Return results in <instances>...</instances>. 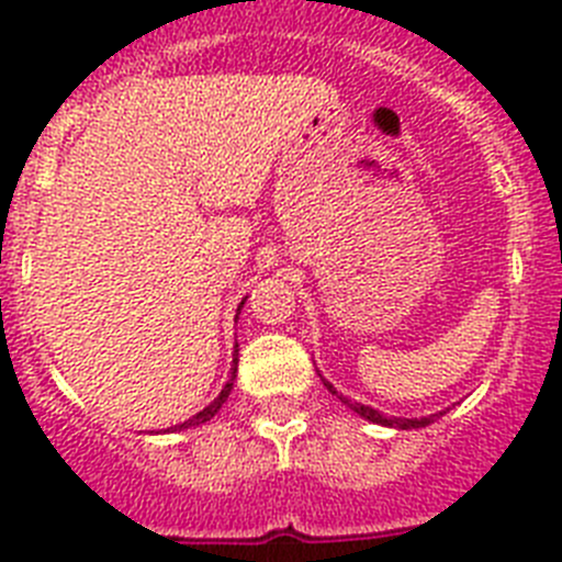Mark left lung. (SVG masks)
<instances>
[{"label": "left lung", "mask_w": 562, "mask_h": 562, "mask_svg": "<svg viewBox=\"0 0 562 562\" xmlns=\"http://www.w3.org/2000/svg\"><path fill=\"white\" fill-rule=\"evenodd\" d=\"M324 385L331 391V396H337V400L342 402V405H349V408L355 411V414H360L362 419L374 422V425H389V428L411 430V428H425V425H430V422H434L436 416H441V414H430V416H422V419H402V416H385V414H380V411L369 408V405H362V402H355V400H349V396H342L340 391H337L335 385H331V382L324 380Z\"/></svg>", "instance_id": "left-lung-1"}]
</instances>
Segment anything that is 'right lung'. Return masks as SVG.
Instances as JSON below:
<instances>
[{
	"label": "right lung",
	"instance_id": "1",
	"mask_svg": "<svg viewBox=\"0 0 562 562\" xmlns=\"http://www.w3.org/2000/svg\"><path fill=\"white\" fill-rule=\"evenodd\" d=\"M241 304H245V301H241ZM238 310H241V306H238ZM236 362H238V360H233L231 380L225 382V389L220 391V396H216V400H213L211 405H207V408H202L200 414H196V416H191V419H186V422H182V425H173L171 430H186V428H196V425H205V422H211L213 416L220 414V408H222V405H225V402H227V396H231L233 380H236Z\"/></svg>",
	"mask_w": 562,
	"mask_h": 562
}]
</instances>
